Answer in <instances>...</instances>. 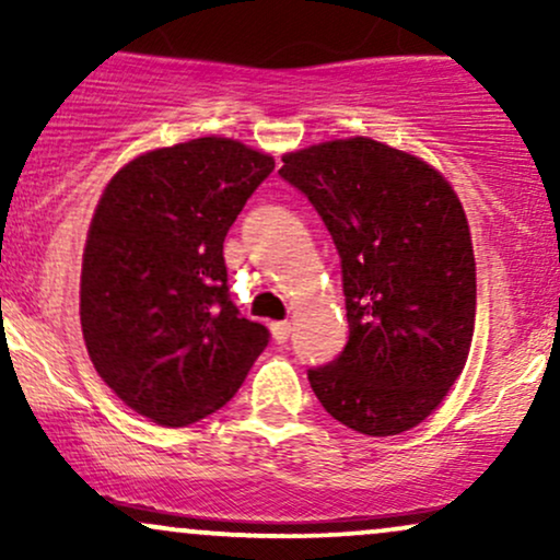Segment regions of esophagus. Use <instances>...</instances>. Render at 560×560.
Here are the masks:
<instances>
[{
	"mask_svg": "<svg viewBox=\"0 0 560 560\" xmlns=\"http://www.w3.org/2000/svg\"><path fill=\"white\" fill-rule=\"evenodd\" d=\"M271 334H273L276 342L284 345L287 339H289V334H292V324H289V320H273V324H271Z\"/></svg>",
	"mask_w": 560,
	"mask_h": 560,
	"instance_id": "obj_1",
	"label": "esophagus"
}]
</instances>
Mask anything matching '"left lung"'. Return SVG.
Wrapping results in <instances>:
<instances>
[{
	"instance_id": "8db88e82",
	"label": "left lung",
	"mask_w": 560,
	"mask_h": 560,
	"mask_svg": "<svg viewBox=\"0 0 560 560\" xmlns=\"http://www.w3.org/2000/svg\"><path fill=\"white\" fill-rule=\"evenodd\" d=\"M342 260L350 339L307 382L334 419L400 434L464 371L477 318V262L458 195L423 160L369 137L281 158Z\"/></svg>"
}]
</instances>
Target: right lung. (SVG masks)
Returning <instances> with one entry per match:
<instances>
[{"mask_svg": "<svg viewBox=\"0 0 560 560\" xmlns=\"http://www.w3.org/2000/svg\"><path fill=\"white\" fill-rule=\"evenodd\" d=\"M273 158L202 137L124 165L102 191L81 268L96 374L160 427L223 408L268 345L231 302L223 240Z\"/></svg>", "mask_w": 560, "mask_h": 560, "instance_id": "add662e5", "label": "right lung"}]
</instances>
